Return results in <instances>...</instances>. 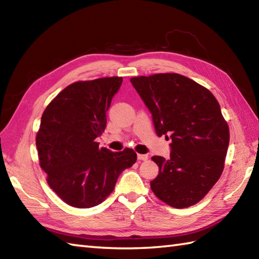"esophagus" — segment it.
Segmentation results:
<instances>
[{
  "instance_id": "34e87169",
  "label": "esophagus",
  "mask_w": 259,
  "mask_h": 259,
  "mask_svg": "<svg viewBox=\"0 0 259 259\" xmlns=\"http://www.w3.org/2000/svg\"><path fill=\"white\" fill-rule=\"evenodd\" d=\"M137 158H138V160H142V161H145V160H147L148 159V156L147 155H138L137 156Z\"/></svg>"
}]
</instances>
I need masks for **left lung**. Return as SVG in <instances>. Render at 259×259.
<instances>
[{"label":"left lung","mask_w":259,"mask_h":259,"mask_svg":"<svg viewBox=\"0 0 259 259\" xmlns=\"http://www.w3.org/2000/svg\"><path fill=\"white\" fill-rule=\"evenodd\" d=\"M130 82L152 115L159 137L170 144V158L153 156L159 174L155 195L175 208L195 205L221 178L229 128L221 106L206 88L178 73L136 76Z\"/></svg>","instance_id":"left-lung-1"}]
</instances>
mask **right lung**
Instances as JSON below:
<instances>
[{"instance_id":"add662e5","label":"right lung","mask_w":259,"mask_h":259,"mask_svg":"<svg viewBox=\"0 0 259 259\" xmlns=\"http://www.w3.org/2000/svg\"><path fill=\"white\" fill-rule=\"evenodd\" d=\"M122 78L79 81L53 99L36 135L40 166L53 191L76 208H91L111 194L120 174L137 160L133 149L99 148L107 111Z\"/></svg>"}]
</instances>
